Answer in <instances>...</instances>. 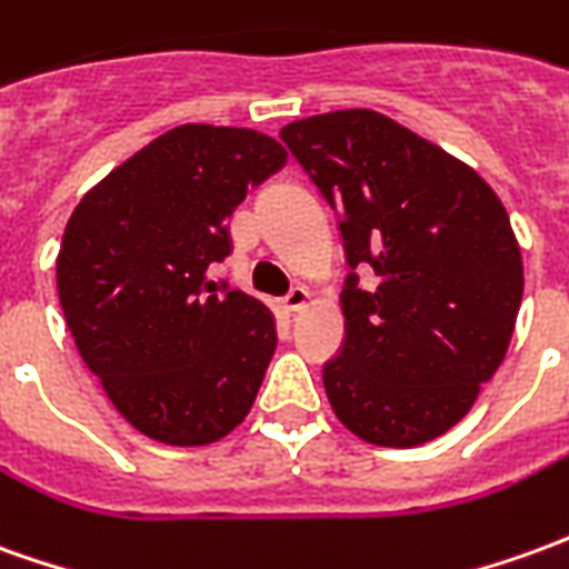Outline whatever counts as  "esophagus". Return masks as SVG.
Masks as SVG:
<instances>
[{
	"instance_id": "esophagus-1",
	"label": "esophagus",
	"mask_w": 569,
	"mask_h": 569,
	"mask_svg": "<svg viewBox=\"0 0 569 569\" xmlns=\"http://www.w3.org/2000/svg\"><path fill=\"white\" fill-rule=\"evenodd\" d=\"M308 305H311V292H308L305 286H292V289H289V296L283 298L286 313H298L301 308H308Z\"/></svg>"
}]
</instances>
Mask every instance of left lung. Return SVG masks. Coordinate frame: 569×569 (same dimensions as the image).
Instances as JSON below:
<instances>
[{"label":"left lung","instance_id":"left-lung-1","mask_svg":"<svg viewBox=\"0 0 569 569\" xmlns=\"http://www.w3.org/2000/svg\"><path fill=\"white\" fill-rule=\"evenodd\" d=\"M280 138L341 216L348 268L379 280H345L326 397L367 443H428L506 360L523 296L506 206L471 166L376 110L296 119Z\"/></svg>","mask_w":569,"mask_h":569}]
</instances>
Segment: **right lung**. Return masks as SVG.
Masks as SVG:
<instances>
[{
  "label": "right lung",
  "mask_w": 569,
  "mask_h": 569,
  "mask_svg": "<svg viewBox=\"0 0 569 569\" xmlns=\"http://www.w3.org/2000/svg\"><path fill=\"white\" fill-rule=\"evenodd\" d=\"M273 138L178 126L79 200L58 252V296L79 357L141 435L216 443L256 403L273 313L206 271L230 256L228 218L283 169Z\"/></svg>",
  "instance_id": "obj_1"
}]
</instances>
